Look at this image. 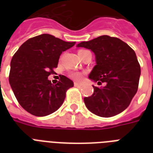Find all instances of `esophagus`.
Here are the masks:
<instances>
[{
	"mask_svg": "<svg viewBox=\"0 0 153 153\" xmlns=\"http://www.w3.org/2000/svg\"><path fill=\"white\" fill-rule=\"evenodd\" d=\"M74 84V86H82V83H80V82H75Z\"/></svg>",
	"mask_w": 153,
	"mask_h": 153,
	"instance_id": "1",
	"label": "esophagus"
}]
</instances>
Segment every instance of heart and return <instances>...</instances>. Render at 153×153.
Instances as JSON below:
<instances>
[{
    "instance_id": "heart-1",
    "label": "heart",
    "mask_w": 153,
    "mask_h": 153,
    "mask_svg": "<svg viewBox=\"0 0 153 153\" xmlns=\"http://www.w3.org/2000/svg\"><path fill=\"white\" fill-rule=\"evenodd\" d=\"M84 51H86V50H80V51H79V53ZM69 76L70 78H71L72 79H74V80H80L83 76V74L79 71H73L70 73Z\"/></svg>"
}]
</instances>
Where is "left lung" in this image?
Returning <instances> with one entry per match:
<instances>
[{
  "label": "left lung",
  "instance_id": "1",
  "mask_svg": "<svg viewBox=\"0 0 153 153\" xmlns=\"http://www.w3.org/2000/svg\"><path fill=\"white\" fill-rule=\"evenodd\" d=\"M77 47L91 49L94 53L96 63L89 79L98 84L93 86L94 94L84 98L87 109L102 117L115 116L129 105L137 93L140 67L135 51L121 39L102 36Z\"/></svg>",
  "mask_w": 153,
  "mask_h": 153
}]
</instances>
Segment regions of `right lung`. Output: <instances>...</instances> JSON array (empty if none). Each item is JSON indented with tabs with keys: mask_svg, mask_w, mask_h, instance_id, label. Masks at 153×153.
Listing matches in <instances>:
<instances>
[{
	"mask_svg": "<svg viewBox=\"0 0 153 153\" xmlns=\"http://www.w3.org/2000/svg\"><path fill=\"white\" fill-rule=\"evenodd\" d=\"M75 42H66L49 34L32 37L25 42L11 61L9 83L20 105L32 115L44 117L59 108L66 92L74 83L64 75L56 84L48 77L57 67L62 51Z\"/></svg>",
	"mask_w": 153,
	"mask_h": 153,
	"instance_id": "right-lung-1",
	"label": "right lung"
}]
</instances>
